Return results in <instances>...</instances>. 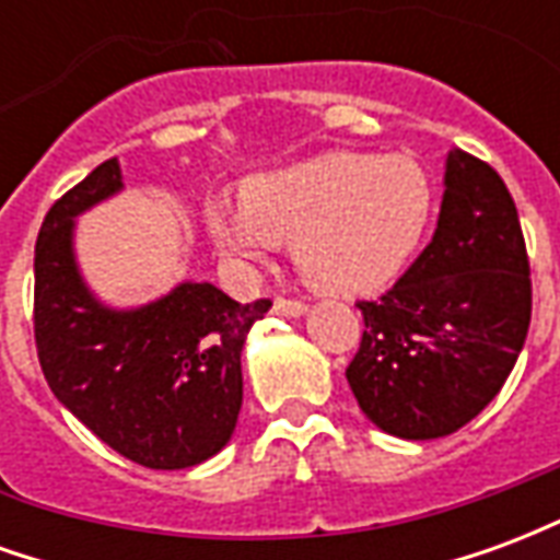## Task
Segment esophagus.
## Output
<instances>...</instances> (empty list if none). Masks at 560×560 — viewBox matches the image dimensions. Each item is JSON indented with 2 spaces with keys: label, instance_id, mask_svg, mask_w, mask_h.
Returning <instances> with one entry per match:
<instances>
[{
  "label": "esophagus",
  "instance_id": "esophagus-1",
  "mask_svg": "<svg viewBox=\"0 0 560 560\" xmlns=\"http://www.w3.org/2000/svg\"><path fill=\"white\" fill-rule=\"evenodd\" d=\"M272 312L281 317H300L305 312L303 300H291V296H276L272 300Z\"/></svg>",
  "mask_w": 560,
  "mask_h": 560
}]
</instances>
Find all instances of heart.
Returning <instances> with one entry per match:
<instances>
[{
  "mask_svg": "<svg viewBox=\"0 0 560 560\" xmlns=\"http://www.w3.org/2000/svg\"><path fill=\"white\" fill-rule=\"evenodd\" d=\"M432 215V183L411 155L329 152L243 185L240 207L212 200L221 255L255 264L291 243L293 264L327 293H372L411 260Z\"/></svg>",
  "mask_w": 560,
  "mask_h": 560,
  "instance_id": "heart-1",
  "label": "heart"
}]
</instances>
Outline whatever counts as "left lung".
<instances>
[{
  "label": "left lung",
  "instance_id": "left-lung-1",
  "mask_svg": "<svg viewBox=\"0 0 560 560\" xmlns=\"http://www.w3.org/2000/svg\"><path fill=\"white\" fill-rule=\"evenodd\" d=\"M438 231L384 296L360 300L348 384L377 429L432 441L501 393L530 324V264L492 164L450 149Z\"/></svg>",
  "mask_w": 560,
  "mask_h": 560
}]
</instances>
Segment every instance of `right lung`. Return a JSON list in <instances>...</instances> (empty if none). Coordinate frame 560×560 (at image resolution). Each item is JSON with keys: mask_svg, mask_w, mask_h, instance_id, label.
Listing matches in <instances>:
<instances>
[{"mask_svg": "<svg viewBox=\"0 0 560 560\" xmlns=\"http://www.w3.org/2000/svg\"><path fill=\"white\" fill-rule=\"evenodd\" d=\"M122 188L107 159L44 215L35 243V348L54 396L119 456L179 470L215 456L243 408L245 336L269 300L185 281L135 312L102 305L71 255L74 215Z\"/></svg>", "mask_w": 560, "mask_h": 560, "instance_id": "add662e5", "label": "right lung"}]
</instances>
